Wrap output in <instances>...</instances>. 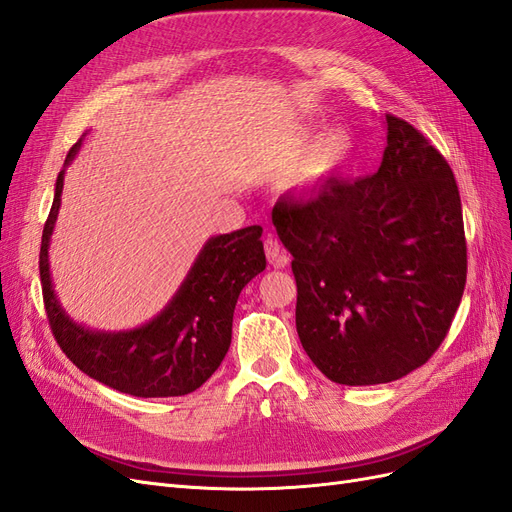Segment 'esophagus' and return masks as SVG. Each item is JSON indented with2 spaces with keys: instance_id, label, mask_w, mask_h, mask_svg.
<instances>
[{
  "instance_id": "1",
  "label": "esophagus",
  "mask_w": 512,
  "mask_h": 512,
  "mask_svg": "<svg viewBox=\"0 0 512 512\" xmlns=\"http://www.w3.org/2000/svg\"><path fill=\"white\" fill-rule=\"evenodd\" d=\"M265 254L273 267H286L288 265V256L282 250V243L277 241L273 235L265 239Z\"/></svg>"
}]
</instances>
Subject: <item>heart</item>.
Instances as JSON below:
<instances>
[{
    "label": "heart",
    "instance_id": "obj_1",
    "mask_svg": "<svg viewBox=\"0 0 512 512\" xmlns=\"http://www.w3.org/2000/svg\"><path fill=\"white\" fill-rule=\"evenodd\" d=\"M354 136L337 128L324 134L320 141L314 130L299 128L284 134L271 149V166L275 173L290 176V185L297 188H316L329 181L354 156Z\"/></svg>",
    "mask_w": 512,
    "mask_h": 512
}]
</instances>
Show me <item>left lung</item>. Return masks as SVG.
<instances>
[{
  "mask_svg": "<svg viewBox=\"0 0 512 512\" xmlns=\"http://www.w3.org/2000/svg\"><path fill=\"white\" fill-rule=\"evenodd\" d=\"M271 218L292 254L299 339L329 380L393 382L440 348L466 288L461 198L451 166L408 121L386 115L374 175L280 200Z\"/></svg>",
  "mask_w": 512,
  "mask_h": 512,
  "instance_id": "obj_1",
  "label": "left lung"
}]
</instances>
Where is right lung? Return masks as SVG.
I'll list each match as a JSON object with an SVG mask.
<instances>
[{
  "label": "right lung",
  "instance_id": "obj_1",
  "mask_svg": "<svg viewBox=\"0 0 512 512\" xmlns=\"http://www.w3.org/2000/svg\"><path fill=\"white\" fill-rule=\"evenodd\" d=\"M76 143L66 166L81 149ZM57 175L49 220L42 230L40 282L44 309L59 348L83 374L134 397H179L203 386L230 348L232 314L241 290L265 271L262 228L247 226L211 237L175 297L158 316L130 331H91L61 307L49 267V245L64 192Z\"/></svg>",
  "mask_w": 512,
  "mask_h": 512
}]
</instances>
